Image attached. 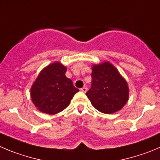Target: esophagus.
<instances>
[{
	"mask_svg": "<svg viewBox=\"0 0 160 160\" xmlns=\"http://www.w3.org/2000/svg\"><path fill=\"white\" fill-rule=\"evenodd\" d=\"M80 91H81V92H87V91H88V88L86 87H83V88H82L81 89H80Z\"/></svg>",
	"mask_w": 160,
	"mask_h": 160,
	"instance_id": "esophagus-1",
	"label": "esophagus"
}]
</instances>
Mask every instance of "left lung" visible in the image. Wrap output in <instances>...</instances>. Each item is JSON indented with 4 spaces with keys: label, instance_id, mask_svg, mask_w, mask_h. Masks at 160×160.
Segmentation results:
<instances>
[{
    "label": "left lung",
    "instance_id": "obj_1",
    "mask_svg": "<svg viewBox=\"0 0 160 160\" xmlns=\"http://www.w3.org/2000/svg\"><path fill=\"white\" fill-rule=\"evenodd\" d=\"M92 87L86 93L92 106L103 114L122 110L129 100L128 83L109 62L92 65Z\"/></svg>",
    "mask_w": 160,
    "mask_h": 160
}]
</instances>
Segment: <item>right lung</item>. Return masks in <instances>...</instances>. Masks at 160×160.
Masks as SVG:
<instances>
[{"mask_svg": "<svg viewBox=\"0 0 160 160\" xmlns=\"http://www.w3.org/2000/svg\"><path fill=\"white\" fill-rule=\"evenodd\" d=\"M67 68L58 62L45 67L31 88V100L39 111L53 115L65 110L77 88L65 77Z\"/></svg>", "mask_w": 160, "mask_h": 160, "instance_id": "1", "label": "right lung"}]
</instances>
